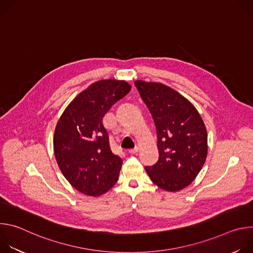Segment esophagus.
Masks as SVG:
<instances>
[{
	"mask_svg": "<svg viewBox=\"0 0 253 253\" xmlns=\"http://www.w3.org/2000/svg\"><path fill=\"white\" fill-rule=\"evenodd\" d=\"M138 151H139V148H138V147H135L134 149L129 150V153H130V154H136Z\"/></svg>",
	"mask_w": 253,
	"mask_h": 253,
	"instance_id": "obj_1",
	"label": "esophagus"
}]
</instances>
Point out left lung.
I'll use <instances>...</instances> for the list:
<instances>
[{
	"instance_id": "8db88e82",
	"label": "left lung",
	"mask_w": 253,
	"mask_h": 253,
	"mask_svg": "<svg viewBox=\"0 0 253 253\" xmlns=\"http://www.w3.org/2000/svg\"><path fill=\"white\" fill-rule=\"evenodd\" d=\"M143 102L152 115L158 161L146 166L152 182L167 191L188 186L207 156V132L196 108L175 90L159 83L135 81Z\"/></svg>"
}]
</instances>
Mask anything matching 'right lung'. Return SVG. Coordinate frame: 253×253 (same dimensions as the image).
<instances>
[{"label": "right lung", "mask_w": 253, "mask_h": 253, "mask_svg": "<svg viewBox=\"0 0 253 253\" xmlns=\"http://www.w3.org/2000/svg\"><path fill=\"white\" fill-rule=\"evenodd\" d=\"M130 90L125 81H98L72 101L58 121L57 163L70 184L86 195H101L117 182L122 159L113 154L102 120Z\"/></svg>", "instance_id": "right-lung-1"}]
</instances>
